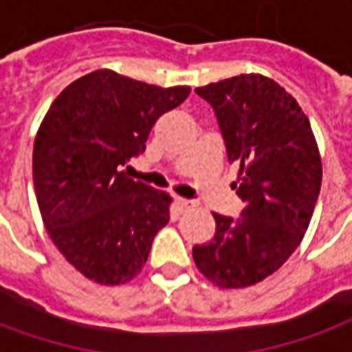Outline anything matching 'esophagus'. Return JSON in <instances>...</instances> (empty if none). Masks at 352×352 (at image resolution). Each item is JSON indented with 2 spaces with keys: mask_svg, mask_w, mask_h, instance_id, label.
<instances>
[{
  "mask_svg": "<svg viewBox=\"0 0 352 352\" xmlns=\"http://www.w3.org/2000/svg\"><path fill=\"white\" fill-rule=\"evenodd\" d=\"M175 206L179 211H186V209H192V207L196 206L192 199H184V198H175Z\"/></svg>",
  "mask_w": 352,
  "mask_h": 352,
  "instance_id": "esophagus-1",
  "label": "esophagus"
}]
</instances>
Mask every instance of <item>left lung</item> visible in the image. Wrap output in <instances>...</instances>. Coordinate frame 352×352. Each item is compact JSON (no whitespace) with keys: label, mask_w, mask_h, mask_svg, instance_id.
Masks as SVG:
<instances>
[{"label":"left lung","mask_w":352,"mask_h":352,"mask_svg":"<svg viewBox=\"0 0 352 352\" xmlns=\"http://www.w3.org/2000/svg\"><path fill=\"white\" fill-rule=\"evenodd\" d=\"M214 111L232 186L243 199L237 219L213 213L217 230L192 256L207 279L243 288L277 272L303 239L317 204L322 166L309 120L290 94L262 75L196 88Z\"/></svg>","instance_id":"1"}]
</instances>
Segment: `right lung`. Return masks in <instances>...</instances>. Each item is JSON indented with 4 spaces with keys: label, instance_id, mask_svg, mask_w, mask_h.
I'll return each mask as SVG.
<instances>
[{
    "label": "right lung",
    "instance_id": "right-lung-1",
    "mask_svg": "<svg viewBox=\"0 0 352 352\" xmlns=\"http://www.w3.org/2000/svg\"><path fill=\"white\" fill-rule=\"evenodd\" d=\"M188 94L100 69L50 105L34 145L35 196L50 239L88 279H133L168 224L171 198L122 168L145 153L154 122Z\"/></svg>",
    "mask_w": 352,
    "mask_h": 352
}]
</instances>
